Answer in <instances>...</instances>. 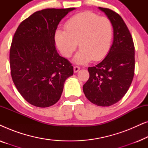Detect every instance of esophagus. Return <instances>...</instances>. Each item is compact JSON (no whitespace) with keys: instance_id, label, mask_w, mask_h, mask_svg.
<instances>
[{"instance_id":"1","label":"esophagus","mask_w":148,"mask_h":148,"mask_svg":"<svg viewBox=\"0 0 148 148\" xmlns=\"http://www.w3.org/2000/svg\"><path fill=\"white\" fill-rule=\"evenodd\" d=\"M73 70H74L75 73H77L80 70V67L79 66H75L73 67Z\"/></svg>"}]
</instances>
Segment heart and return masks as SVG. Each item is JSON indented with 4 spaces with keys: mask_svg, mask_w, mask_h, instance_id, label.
<instances>
[{
    "mask_svg": "<svg viewBox=\"0 0 148 148\" xmlns=\"http://www.w3.org/2000/svg\"><path fill=\"white\" fill-rule=\"evenodd\" d=\"M64 28L55 32L56 46L64 57L71 56L77 42L80 50L74 60L78 64L91 60L98 61L108 54L113 37V25L108 17L90 11L82 12L69 19Z\"/></svg>",
    "mask_w": 148,
    "mask_h": 148,
    "instance_id": "heart-1",
    "label": "heart"
}]
</instances>
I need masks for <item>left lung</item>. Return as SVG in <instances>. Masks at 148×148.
<instances>
[{"mask_svg": "<svg viewBox=\"0 0 148 148\" xmlns=\"http://www.w3.org/2000/svg\"><path fill=\"white\" fill-rule=\"evenodd\" d=\"M112 22L114 40L106 58L88 67L90 77L83 86L85 96L100 106L118 102L128 91L135 72V46L122 17L107 8L99 7Z\"/></svg>", "mask_w": 148, "mask_h": 148, "instance_id": "left-lung-1", "label": "left lung"}]
</instances>
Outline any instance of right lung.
Returning a JSON list of instances; mask_svg holds the SVG:
<instances>
[{
  "label": "right lung",
  "instance_id": "add662e5",
  "mask_svg": "<svg viewBox=\"0 0 148 148\" xmlns=\"http://www.w3.org/2000/svg\"><path fill=\"white\" fill-rule=\"evenodd\" d=\"M75 8L36 11L17 27L10 48L12 79L22 97L34 106L46 108L59 100L64 84L73 74L67 59L55 47L56 29Z\"/></svg>",
  "mask_w": 148,
  "mask_h": 148
}]
</instances>
